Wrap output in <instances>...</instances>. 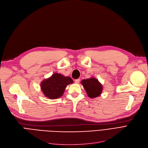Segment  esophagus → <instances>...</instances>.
I'll list each match as a JSON object with an SVG mask.
<instances>
[{
  "label": "esophagus",
  "instance_id": "1",
  "mask_svg": "<svg viewBox=\"0 0 148 148\" xmlns=\"http://www.w3.org/2000/svg\"><path fill=\"white\" fill-rule=\"evenodd\" d=\"M80 79H76V80H75V83L76 84H78V83L80 82Z\"/></svg>",
  "mask_w": 148,
  "mask_h": 148
}]
</instances>
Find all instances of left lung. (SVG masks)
I'll use <instances>...</instances> for the list:
<instances>
[{"label": "left lung", "mask_w": 148, "mask_h": 148, "mask_svg": "<svg viewBox=\"0 0 148 148\" xmlns=\"http://www.w3.org/2000/svg\"><path fill=\"white\" fill-rule=\"evenodd\" d=\"M81 83L89 98H94L101 94L103 91L102 84L94 77L84 79L81 82Z\"/></svg>", "instance_id": "obj_1"}]
</instances>
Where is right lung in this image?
Returning a JSON list of instances; mask_svg holds the SVG:
<instances>
[{
	"label": "right lung",
	"instance_id": "right-lung-1",
	"mask_svg": "<svg viewBox=\"0 0 148 148\" xmlns=\"http://www.w3.org/2000/svg\"><path fill=\"white\" fill-rule=\"evenodd\" d=\"M73 83L71 77L54 73L41 83V88L46 97L53 99L60 98L64 94L67 85Z\"/></svg>",
	"mask_w": 148,
	"mask_h": 148
}]
</instances>
